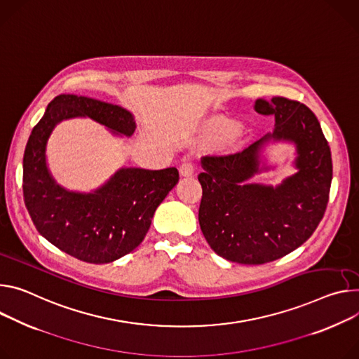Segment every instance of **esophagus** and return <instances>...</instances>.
Wrapping results in <instances>:
<instances>
[{"mask_svg":"<svg viewBox=\"0 0 359 359\" xmlns=\"http://www.w3.org/2000/svg\"><path fill=\"white\" fill-rule=\"evenodd\" d=\"M179 173L182 177H189L194 173V165L190 161H184L182 163V166L179 168Z\"/></svg>","mask_w":359,"mask_h":359,"instance_id":"34e87169","label":"esophagus"}]
</instances>
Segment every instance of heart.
<instances>
[{
    "instance_id": "obj_1",
    "label": "heart",
    "mask_w": 359,
    "mask_h": 359,
    "mask_svg": "<svg viewBox=\"0 0 359 359\" xmlns=\"http://www.w3.org/2000/svg\"><path fill=\"white\" fill-rule=\"evenodd\" d=\"M233 130H235L233 123L227 121V120H223V118H212L203 127L205 135L208 137H210V139L224 137L227 135H231Z\"/></svg>"
}]
</instances>
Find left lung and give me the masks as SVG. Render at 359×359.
Returning a JSON list of instances; mask_svg holds the SVG:
<instances>
[{
    "mask_svg": "<svg viewBox=\"0 0 359 359\" xmlns=\"http://www.w3.org/2000/svg\"><path fill=\"white\" fill-rule=\"evenodd\" d=\"M253 109L275 116L273 132L242 153L202 157L198 177L205 239L219 256L242 265L272 262L305 243L323 217L332 182L328 142L305 104L273 97L256 100ZM272 142L296 147L297 172L278 187L252 184L256 174L274 168L263 156Z\"/></svg>",
    "mask_w": 359,
    "mask_h": 359,
    "instance_id": "8db88e82",
    "label": "left lung"
}]
</instances>
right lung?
Here are the masks:
<instances>
[{
  "label": "right lung",
  "mask_w": 359,
  "mask_h": 359,
  "mask_svg": "<svg viewBox=\"0 0 359 359\" xmlns=\"http://www.w3.org/2000/svg\"><path fill=\"white\" fill-rule=\"evenodd\" d=\"M88 117L117 137L136 130L128 110L84 95L61 94L32 128L22 160V191L37 231L50 243L83 262L110 264L144 239L157 206L179 182L176 168H121L91 191L62 187L47 165V143L64 120Z\"/></svg>",
  "instance_id": "1"
}]
</instances>
